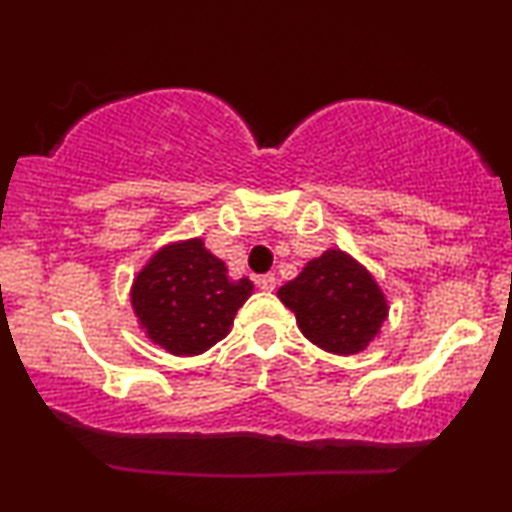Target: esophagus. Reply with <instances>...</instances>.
I'll return each instance as SVG.
<instances>
[{
  "mask_svg": "<svg viewBox=\"0 0 512 512\" xmlns=\"http://www.w3.org/2000/svg\"><path fill=\"white\" fill-rule=\"evenodd\" d=\"M256 284L261 286L263 291H275V286H277V279H275V275H261L256 279Z\"/></svg>",
  "mask_w": 512,
  "mask_h": 512,
  "instance_id": "obj_1",
  "label": "esophagus"
}]
</instances>
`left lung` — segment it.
Here are the masks:
<instances>
[{
	"mask_svg": "<svg viewBox=\"0 0 512 512\" xmlns=\"http://www.w3.org/2000/svg\"><path fill=\"white\" fill-rule=\"evenodd\" d=\"M277 296L296 314L300 333L331 354L366 349L387 321V298L368 268L340 249H326Z\"/></svg>",
	"mask_w": 512,
	"mask_h": 512,
	"instance_id": "obj_1",
	"label": "left lung"
}]
</instances>
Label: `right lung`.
Segmentation results:
<instances>
[{
  "label": "right lung",
  "instance_id": "add662e5",
  "mask_svg": "<svg viewBox=\"0 0 512 512\" xmlns=\"http://www.w3.org/2000/svg\"><path fill=\"white\" fill-rule=\"evenodd\" d=\"M254 284L230 279L228 268L202 237L160 247L130 289V303L146 338L174 356L207 352L226 338Z\"/></svg>",
  "mask_w": 512,
  "mask_h": 512
}]
</instances>
